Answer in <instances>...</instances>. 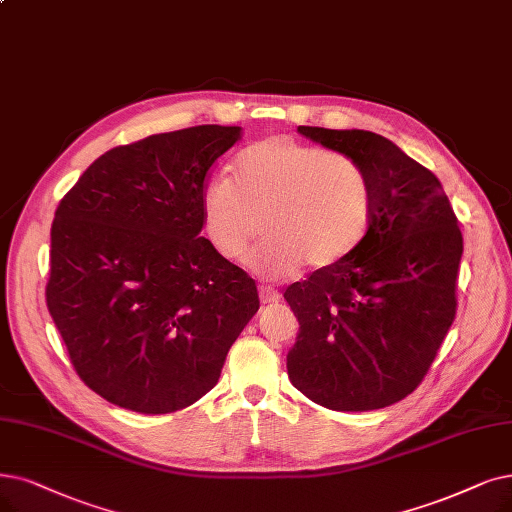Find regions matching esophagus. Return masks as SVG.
<instances>
[{
  "instance_id": "34e87169",
  "label": "esophagus",
  "mask_w": 512,
  "mask_h": 512,
  "mask_svg": "<svg viewBox=\"0 0 512 512\" xmlns=\"http://www.w3.org/2000/svg\"><path fill=\"white\" fill-rule=\"evenodd\" d=\"M258 294H260V302L262 304H275V302L281 300L279 292L273 290V288H267V285H262V288L258 290Z\"/></svg>"
}]
</instances>
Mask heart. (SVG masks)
I'll use <instances>...</instances> for the list:
<instances>
[{
	"label": "heart",
	"instance_id": "obj_1",
	"mask_svg": "<svg viewBox=\"0 0 512 512\" xmlns=\"http://www.w3.org/2000/svg\"><path fill=\"white\" fill-rule=\"evenodd\" d=\"M201 224L212 248L227 260L248 250L254 269L283 279L304 262L327 269L357 250L374 214L372 182L353 157L271 136L235 159V180L216 174L199 193Z\"/></svg>",
	"mask_w": 512,
	"mask_h": 512
}]
</instances>
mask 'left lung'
<instances>
[{"label":"left lung","instance_id":"1","mask_svg":"<svg viewBox=\"0 0 512 512\" xmlns=\"http://www.w3.org/2000/svg\"><path fill=\"white\" fill-rule=\"evenodd\" d=\"M298 132L361 163L374 214L353 254L285 290L300 323L288 376L327 410H380L416 391L454 323L458 218L439 178L388 138L311 126Z\"/></svg>","mask_w":512,"mask_h":512}]
</instances>
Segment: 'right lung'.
<instances>
[{
  "label": "right lung",
  "mask_w": 512,
  "mask_h": 512,
  "mask_svg": "<svg viewBox=\"0 0 512 512\" xmlns=\"http://www.w3.org/2000/svg\"><path fill=\"white\" fill-rule=\"evenodd\" d=\"M239 126L153 134L100 155L52 222L48 311L77 376L138 414H170L216 386L256 315L248 273L199 237V193Z\"/></svg>",
  "instance_id": "obj_1"
}]
</instances>
